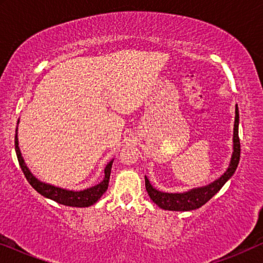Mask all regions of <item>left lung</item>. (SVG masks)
Masks as SVG:
<instances>
[{
  "label": "left lung",
  "instance_id": "1",
  "mask_svg": "<svg viewBox=\"0 0 263 263\" xmlns=\"http://www.w3.org/2000/svg\"><path fill=\"white\" fill-rule=\"evenodd\" d=\"M235 124H233V152L230 160L229 167L220 177L215 179L210 184L199 186V188L190 189L184 193H165L160 192L154 188L151 184L149 179L145 176V184L146 190L148 193L151 200L154 203L158 204L160 208L166 211H178V212H186L197 210L204 203L208 202L219 190L222 188V185L232 177L235 174L237 166L239 163L240 157V143L238 138V124H239V112L238 106L236 105L235 109Z\"/></svg>",
  "mask_w": 263,
  "mask_h": 263
}]
</instances>
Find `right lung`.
<instances>
[{
    "instance_id": "right-lung-1",
    "label": "right lung",
    "mask_w": 263,
    "mask_h": 263,
    "mask_svg": "<svg viewBox=\"0 0 263 263\" xmlns=\"http://www.w3.org/2000/svg\"><path fill=\"white\" fill-rule=\"evenodd\" d=\"M17 124H19V120H17ZM15 152L21 170H23L28 183H30L41 195L48 197L50 200L56 201L57 203L70 207H89L92 206V204H95L97 201L102 197L103 194L106 192L107 186H109V179L114 159L110 160L105 168H104V178L102 182L98 183V184L84 190H68L60 188V186L49 184V183L39 181V179L32 174L30 168L27 167V165L25 164L23 156H21L19 148V139H17V128L15 130Z\"/></svg>"
}]
</instances>
